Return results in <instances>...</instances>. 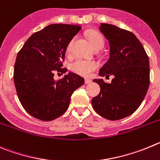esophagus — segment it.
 <instances>
[{
	"label": "esophagus",
	"mask_w": 160,
	"mask_h": 160,
	"mask_svg": "<svg viewBox=\"0 0 160 160\" xmlns=\"http://www.w3.org/2000/svg\"><path fill=\"white\" fill-rule=\"evenodd\" d=\"M84 82H85L86 84H89V83H92V80H90V79H85Z\"/></svg>",
	"instance_id": "obj_1"
}]
</instances>
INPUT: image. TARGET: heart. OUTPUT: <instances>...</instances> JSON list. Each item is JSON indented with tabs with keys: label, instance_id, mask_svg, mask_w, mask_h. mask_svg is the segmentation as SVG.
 I'll use <instances>...</instances> for the list:
<instances>
[{
	"label": "heart",
	"instance_id": "obj_1",
	"mask_svg": "<svg viewBox=\"0 0 160 160\" xmlns=\"http://www.w3.org/2000/svg\"><path fill=\"white\" fill-rule=\"evenodd\" d=\"M89 41L93 48H96L98 47H103L104 41L103 38L99 32L91 31L88 33ZM74 40H72L68 45V52H69L72 46ZM97 68V63L94 60H84L82 58H77L71 64V69L77 74L83 77H89L92 72Z\"/></svg>",
	"mask_w": 160,
	"mask_h": 160
}]
</instances>
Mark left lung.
<instances>
[{"label":"left lung","mask_w":160,"mask_h":160,"mask_svg":"<svg viewBox=\"0 0 160 160\" xmlns=\"http://www.w3.org/2000/svg\"><path fill=\"white\" fill-rule=\"evenodd\" d=\"M100 30L109 42L110 57L100 69V77L113 75L112 83L93 81L100 87L92 104L98 114L110 120L130 116L143 102L150 83L149 59L143 45L132 32L101 23Z\"/></svg>","instance_id":"8db88e82"}]
</instances>
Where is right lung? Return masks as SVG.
Segmentation results:
<instances>
[{
	"mask_svg": "<svg viewBox=\"0 0 160 160\" xmlns=\"http://www.w3.org/2000/svg\"><path fill=\"white\" fill-rule=\"evenodd\" d=\"M80 25L53 24L33 33L17 56L13 80L17 94L24 110L32 116L51 121L62 116L69 106L74 91L84 79L68 72L55 80V72L63 68L67 47L80 30Z\"/></svg>",
	"mask_w": 160,
	"mask_h": 160,
	"instance_id": "add662e5",
	"label": "right lung"
}]
</instances>
